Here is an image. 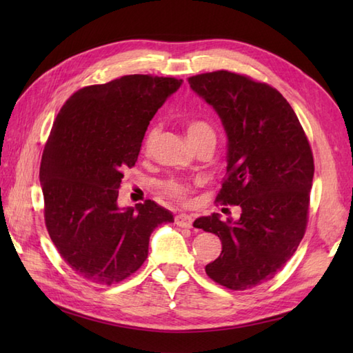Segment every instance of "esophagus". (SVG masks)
I'll return each instance as SVG.
<instances>
[{
    "instance_id": "esophagus-1",
    "label": "esophagus",
    "mask_w": 353,
    "mask_h": 353,
    "mask_svg": "<svg viewBox=\"0 0 353 353\" xmlns=\"http://www.w3.org/2000/svg\"><path fill=\"white\" fill-rule=\"evenodd\" d=\"M176 224L179 228H186L190 229L192 226V215L188 214H179L176 216Z\"/></svg>"
}]
</instances>
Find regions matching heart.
<instances>
[{
	"label": "heart",
	"instance_id": "obj_1",
	"mask_svg": "<svg viewBox=\"0 0 353 353\" xmlns=\"http://www.w3.org/2000/svg\"><path fill=\"white\" fill-rule=\"evenodd\" d=\"M186 134H188L191 145L199 144V142H201V141H211L215 144V133L212 130V127L209 125L206 121H201V119H192V121L186 124ZM154 137H156V129L150 130L147 138H145V142H144L145 148L150 147ZM163 190L172 199L185 200L186 197H188L191 186L182 181H177V179H171V181H168L163 185Z\"/></svg>",
	"mask_w": 353,
	"mask_h": 353
}]
</instances>
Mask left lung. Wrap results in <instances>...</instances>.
Listing matches in <instances>:
<instances>
[{"label": "left lung", "instance_id": "1", "mask_svg": "<svg viewBox=\"0 0 353 353\" xmlns=\"http://www.w3.org/2000/svg\"><path fill=\"white\" fill-rule=\"evenodd\" d=\"M188 81L219 114L228 137V177L216 201L241 208L235 221L215 212L194 221L221 239L206 274L230 290L253 288L274 277L305 235L314 177L310 142L274 88L229 71Z\"/></svg>", "mask_w": 353, "mask_h": 353}]
</instances>
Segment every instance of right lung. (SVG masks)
I'll return each instance as SVG.
<instances>
[{
  "mask_svg": "<svg viewBox=\"0 0 353 353\" xmlns=\"http://www.w3.org/2000/svg\"><path fill=\"white\" fill-rule=\"evenodd\" d=\"M183 80L133 74L79 89L57 118L41 162L45 224L74 272L112 285L144 264L152 232L174 221L147 200L118 206L123 172L138 161L152 118Z\"/></svg>",
  "mask_w": 353,
  "mask_h": 353,
  "instance_id": "1",
  "label": "right lung"
}]
</instances>
